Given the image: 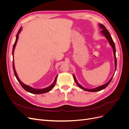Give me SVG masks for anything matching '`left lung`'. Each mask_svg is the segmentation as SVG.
<instances>
[{
    "label": "left lung",
    "instance_id": "left-lung-1",
    "mask_svg": "<svg viewBox=\"0 0 129 129\" xmlns=\"http://www.w3.org/2000/svg\"><path fill=\"white\" fill-rule=\"evenodd\" d=\"M99 26L100 27V28L101 29H102V31H101V33H102L103 36L107 38V39L108 40L109 44H110V45L111 46V47L112 48V49H113V52H114V58H115V73L116 72V67H117V60H116V48H115V43L114 42V41H113L111 37V35L110 34V33L109 32V31L106 29V28H105V27L102 24H99ZM115 74V73H114ZM114 75H113L111 77V79H110V80H109L108 82L107 83H105L103 85H101V86H99L98 87H96L95 88H93V89H87V88H84L83 86H82V85L79 84V83H78V82L76 79L75 77V75H73V77H74V80H75V82L76 83V84L79 86L81 89H82V90H84L85 91H89V92H96V91H101L102 90L105 89V88H106L108 85L109 84V83H110V82L112 80V77H114Z\"/></svg>",
    "mask_w": 129,
    "mask_h": 129
}]
</instances>
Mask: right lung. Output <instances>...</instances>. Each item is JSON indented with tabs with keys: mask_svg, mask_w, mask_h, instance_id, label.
Masks as SVG:
<instances>
[{
	"mask_svg": "<svg viewBox=\"0 0 129 129\" xmlns=\"http://www.w3.org/2000/svg\"><path fill=\"white\" fill-rule=\"evenodd\" d=\"M22 29V27H20V28L19 29L18 32L16 36V40H15V41L14 42V44L13 45V50H12V55H13V71L14 73V75L16 77L17 79L18 80V81L19 82V83L20 84V85H21V87L24 88L26 91H27V92H29L30 93H34V94H41V93H46L47 92L51 90L54 88V87L55 86V83H56V79H57V75H56V76L55 78V80H54V81L53 82V83L51 84L49 86L45 88H42V89H36V88H34L32 87L29 86V85H26L25 84H24L23 82L20 81V80L19 79L18 76L17 75V73L16 72V71H15V67H14V49L15 46H16L17 45V42L18 41V38H19V33H20L21 30Z\"/></svg>",
	"mask_w": 129,
	"mask_h": 129,
	"instance_id": "1",
	"label": "right lung"
}]
</instances>
